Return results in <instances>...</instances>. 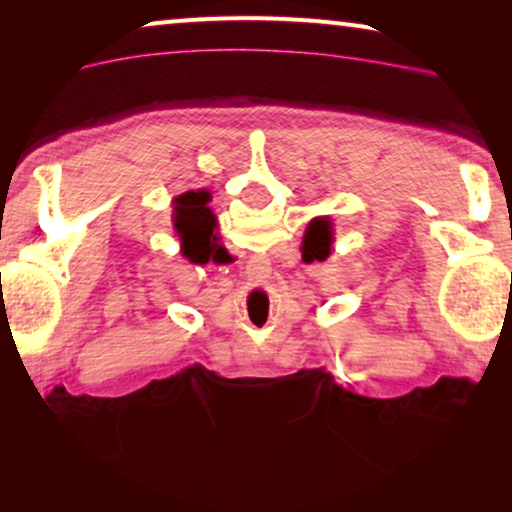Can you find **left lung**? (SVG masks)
Segmentation results:
<instances>
[{
  "instance_id": "1",
  "label": "left lung",
  "mask_w": 512,
  "mask_h": 512,
  "mask_svg": "<svg viewBox=\"0 0 512 512\" xmlns=\"http://www.w3.org/2000/svg\"><path fill=\"white\" fill-rule=\"evenodd\" d=\"M333 244V221L328 216H314L307 223L305 230V247L312 251L314 256H328L331 254Z\"/></svg>"
}]
</instances>
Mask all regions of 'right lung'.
<instances>
[{"label": "right lung", "mask_w": 512, "mask_h": 512, "mask_svg": "<svg viewBox=\"0 0 512 512\" xmlns=\"http://www.w3.org/2000/svg\"><path fill=\"white\" fill-rule=\"evenodd\" d=\"M207 202V191H188L172 200V228L191 263H198V254L214 235L216 219Z\"/></svg>", "instance_id": "obj_1"}]
</instances>
